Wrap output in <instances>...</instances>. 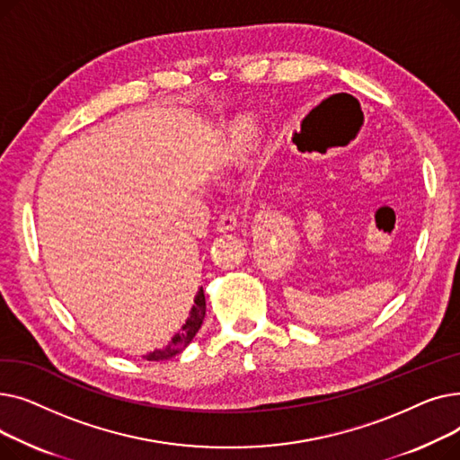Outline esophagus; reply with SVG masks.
Returning <instances> with one entry per match:
<instances>
[{"label":"esophagus","mask_w":460,"mask_h":460,"mask_svg":"<svg viewBox=\"0 0 460 460\" xmlns=\"http://www.w3.org/2000/svg\"><path fill=\"white\" fill-rule=\"evenodd\" d=\"M238 226L236 222V214L233 210H226L220 214V217H217L216 222V229L220 233H226V231H233L234 227Z\"/></svg>","instance_id":"34e87169"}]
</instances>
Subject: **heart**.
<instances>
[{"label":"heart","mask_w":460,"mask_h":460,"mask_svg":"<svg viewBox=\"0 0 460 460\" xmlns=\"http://www.w3.org/2000/svg\"><path fill=\"white\" fill-rule=\"evenodd\" d=\"M234 136H236V143L240 145V147L248 149L253 141V128L248 125H240V127H236Z\"/></svg>","instance_id":"b5f03b06"}]
</instances>
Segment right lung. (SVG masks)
<instances>
[{
    "label": "right lung",
    "instance_id": "right-lung-1",
    "mask_svg": "<svg viewBox=\"0 0 460 460\" xmlns=\"http://www.w3.org/2000/svg\"><path fill=\"white\" fill-rule=\"evenodd\" d=\"M205 311H207V304H205V293H203V287L198 291L196 298H193V305L190 309V317L186 319V323L182 324V328L172 337V341H169L164 349H156L153 352H149L147 356H143L145 359L149 361H160V359H169L173 358L175 354L182 352L190 343L196 333L199 332L203 319H205Z\"/></svg>",
    "mask_w": 460,
    "mask_h": 460
}]
</instances>
